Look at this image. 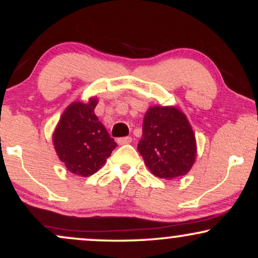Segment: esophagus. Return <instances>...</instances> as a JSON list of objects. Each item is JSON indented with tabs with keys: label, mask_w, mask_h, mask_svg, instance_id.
I'll return each instance as SVG.
<instances>
[{
	"label": "esophagus",
	"mask_w": 258,
	"mask_h": 258,
	"mask_svg": "<svg viewBox=\"0 0 258 258\" xmlns=\"http://www.w3.org/2000/svg\"><path fill=\"white\" fill-rule=\"evenodd\" d=\"M132 142V138L131 137H121V138H117V143L120 144V146H122V144H128Z\"/></svg>",
	"instance_id": "34e87169"
}]
</instances>
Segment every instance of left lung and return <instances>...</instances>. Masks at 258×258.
<instances>
[{
    "label": "left lung",
    "mask_w": 258,
    "mask_h": 258,
    "mask_svg": "<svg viewBox=\"0 0 258 258\" xmlns=\"http://www.w3.org/2000/svg\"><path fill=\"white\" fill-rule=\"evenodd\" d=\"M138 152L159 178L173 179L188 173L195 162L197 142L185 115L174 106H150Z\"/></svg>",
    "instance_id": "left-lung-1"
}]
</instances>
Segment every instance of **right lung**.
<instances>
[{"instance_id": "obj_1", "label": "right lung", "mask_w": 258, "mask_h": 258, "mask_svg": "<svg viewBox=\"0 0 258 258\" xmlns=\"http://www.w3.org/2000/svg\"><path fill=\"white\" fill-rule=\"evenodd\" d=\"M97 103L96 98L88 103H72L53 133L59 159L78 176L88 177L97 172L117 146L94 114Z\"/></svg>"}]
</instances>
